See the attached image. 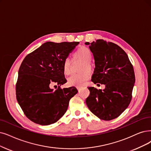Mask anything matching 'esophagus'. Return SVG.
I'll return each instance as SVG.
<instances>
[{
	"label": "esophagus",
	"mask_w": 151,
	"mask_h": 151,
	"mask_svg": "<svg viewBox=\"0 0 151 151\" xmlns=\"http://www.w3.org/2000/svg\"><path fill=\"white\" fill-rule=\"evenodd\" d=\"M81 88L82 87H77V88L78 89V90H80L81 89Z\"/></svg>",
	"instance_id": "obj_1"
}]
</instances>
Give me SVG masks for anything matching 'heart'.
I'll list each match as a JSON object with an SVG mask.
<instances>
[{
	"instance_id": "obj_1",
	"label": "heart",
	"mask_w": 151,
	"mask_h": 151,
	"mask_svg": "<svg viewBox=\"0 0 151 151\" xmlns=\"http://www.w3.org/2000/svg\"><path fill=\"white\" fill-rule=\"evenodd\" d=\"M74 56L76 58L81 59L84 62L81 69V70L84 71L72 75L68 78V83L70 86H83L85 85L86 82L90 78L89 72L85 70L90 71L92 69V64L90 62L92 58V54L89 48L87 47H81L76 51ZM63 70L65 75L70 74V63L68 59H66L64 62Z\"/></svg>"
}]
</instances>
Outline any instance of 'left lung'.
I'll return each mask as SVG.
<instances>
[{
	"mask_svg": "<svg viewBox=\"0 0 151 151\" xmlns=\"http://www.w3.org/2000/svg\"><path fill=\"white\" fill-rule=\"evenodd\" d=\"M85 44L89 45L95 61L91 81L105 86L103 90L88 87L86 104L95 116L109 121L119 116L130 104L135 83L134 69L127 54L118 45L104 40Z\"/></svg>",
	"mask_w": 151,
	"mask_h": 151,
	"instance_id": "8db88e82",
	"label": "left lung"
}]
</instances>
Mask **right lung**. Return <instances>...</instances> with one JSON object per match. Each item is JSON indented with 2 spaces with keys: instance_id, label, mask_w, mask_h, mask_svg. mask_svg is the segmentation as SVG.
Returning <instances> with one entry per match:
<instances>
[{
  "instance_id": "add662e5",
  "label": "right lung",
  "mask_w": 151,
  "mask_h": 151,
  "mask_svg": "<svg viewBox=\"0 0 151 151\" xmlns=\"http://www.w3.org/2000/svg\"><path fill=\"white\" fill-rule=\"evenodd\" d=\"M79 42L47 41L22 61L16 84V97L26 116L41 125L56 123L67 111L75 87L61 88L67 82L63 64ZM52 83L58 86L55 91Z\"/></svg>"
}]
</instances>
